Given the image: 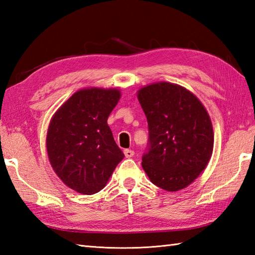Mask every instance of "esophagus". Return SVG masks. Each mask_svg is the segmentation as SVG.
I'll use <instances>...</instances> for the list:
<instances>
[{
	"instance_id": "34e87169",
	"label": "esophagus",
	"mask_w": 255,
	"mask_h": 255,
	"mask_svg": "<svg viewBox=\"0 0 255 255\" xmlns=\"http://www.w3.org/2000/svg\"><path fill=\"white\" fill-rule=\"evenodd\" d=\"M124 153H125V156H126V158H131V156H133V154H134L133 151L130 150V149H125Z\"/></svg>"
}]
</instances>
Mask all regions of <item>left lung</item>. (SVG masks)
<instances>
[{"mask_svg":"<svg viewBox=\"0 0 255 255\" xmlns=\"http://www.w3.org/2000/svg\"><path fill=\"white\" fill-rule=\"evenodd\" d=\"M148 121L149 143L142 167L150 181L164 191L185 188L211 158L214 130L204 105L181 85L153 83L138 91Z\"/></svg>","mask_w":255,"mask_h":255,"instance_id":"obj_1","label":"left lung"}]
</instances>
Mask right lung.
Here are the masks:
<instances>
[{"mask_svg":"<svg viewBox=\"0 0 255 255\" xmlns=\"http://www.w3.org/2000/svg\"><path fill=\"white\" fill-rule=\"evenodd\" d=\"M119 99L121 91L116 89L80 90L51 118L48 158L59 178L75 192H100L124 159L107 125Z\"/></svg>","mask_w":255,"mask_h":255,"instance_id":"right-lung-1","label":"right lung"}]
</instances>
